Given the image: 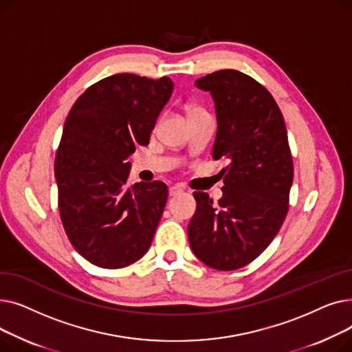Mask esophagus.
Here are the masks:
<instances>
[{"label": "esophagus", "mask_w": 352, "mask_h": 352, "mask_svg": "<svg viewBox=\"0 0 352 352\" xmlns=\"http://www.w3.org/2000/svg\"><path fill=\"white\" fill-rule=\"evenodd\" d=\"M168 192H170V197H175V195H179L182 192V188L179 186H173L168 188Z\"/></svg>", "instance_id": "1"}]
</instances>
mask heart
<instances>
[{
	"label": "heart",
	"instance_id": "obj_1",
	"mask_svg": "<svg viewBox=\"0 0 352 352\" xmlns=\"http://www.w3.org/2000/svg\"><path fill=\"white\" fill-rule=\"evenodd\" d=\"M201 108H198V107H195V105H188L187 107V113H188V117H191V116H194V114H197V113H201Z\"/></svg>",
	"mask_w": 352,
	"mask_h": 352
}]
</instances>
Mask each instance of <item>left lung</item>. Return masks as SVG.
Returning a JSON list of instances; mask_svg holds the SVG:
<instances>
[{
  "label": "left lung",
  "mask_w": 352,
  "mask_h": 352,
  "mask_svg": "<svg viewBox=\"0 0 352 352\" xmlns=\"http://www.w3.org/2000/svg\"><path fill=\"white\" fill-rule=\"evenodd\" d=\"M215 105L214 160H226L223 198L217 204L194 192L197 211L188 224L195 256L206 265L232 271L260 255L278 234L294 178L287 128L270 92L235 69L198 78Z\"/></svg>",
  "instance_id": "obj_1"
}]
</instances>
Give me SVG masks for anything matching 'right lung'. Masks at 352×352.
Instances as JSON below:
<instances>
[{
	"mask_svg": "<svg viewBox=\"0 0 352 352\" xmlns=\"http://www.w3.org/2000/svg\"><path fill=\"white\" fill-rule=\"evenodd\" d=\"M168 77L117 74L72 105L55 157L64 230L72 247L101 268H122L150 248L168 190L161 181L128 184L135 145H146L173 96Z\"/></svg>",
	"mask_w": 352,
	"mask_h": 352,
	"instance_id": "add662e5",
	"label": "right lung"
}]
</instances>
